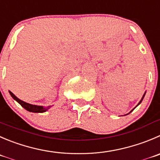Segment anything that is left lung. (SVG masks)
I'll use <instances>...</instances> for the list:
<instances>
[{"label": "left lung", "mask_w": 160, "mask_h": 160, "mask_svg": "<svg viewBox=\"0 0 160 160\" xmlns=\"http://www.w3.org/2000/svg\"><path fill=\"white\" fill-rule=\"evenodd\" d=\"M144 95H145V92H144V95H143L142 98H141V100H140V102H139V103H138V105H137V106H136V107H138V105H139V104H141V101H142V100H143V98H144ZM136 107H135V108H136ZM134 108H133V109H134ZM133 110H132V111H133ZM132 111H131V112H132ZM130 113H129V114H130ZM127 115H128V114H127Z\"/></svg>", "instance_id": "left-lung-1"}]
</instances>
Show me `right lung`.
<instances>
[{
  "instance_id": "right-lung-1",
  "label": "right lung",
  "mask_w": 160,
  "mask_h": 160,
  "mask_svg": "<svg viewBox=\"0 0 160 160\" xmlns=\"http://www.w3.org/2000/svg\"><path fill=\"white\" fill-rule=\"evenodd\" d=\"M9 93H10V95L12 96V97L15 100H16L22 108H25L26 110L28 111V112H33V113H42V112H46L48 108H51V106H48V107H43V106L33 105V104H28L27 102L22 101L20 99L18 98L17 97H16L11 91H9Z\"/></svg>"
}]
</instances>
